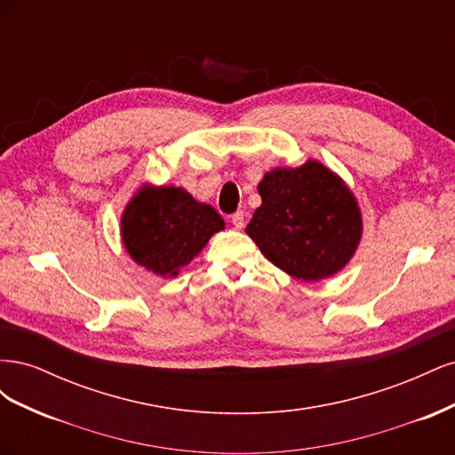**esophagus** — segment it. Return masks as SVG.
Here are the masks:
<instances>
[{
  "mask_svg": "<svg viewBox=\"0 0 455 455\" xmlns=\"http://www.w3.org/2000/svg\"><path fill=\"white\" fill-rule=\"evenodd\" d=\"M231 224L235 229H243L244 228V214L243 212H235L231 216Z\"/></svg>",
  "mask_w": 455,
  "mask_h": 455,
  "instance_id": "esophagus-1",
  "label": "esophagus"
}]
</instances>
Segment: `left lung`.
I'll return each mask as SVG.
<instances>
[{
    "label": "left lung",
    "mask_w": 455,
    "mask_h": 455,
    "mask_svg": "<svg viewBox=\"0 0 455 455\" xmlns=\"http://www.w3.org/2000/svg\"><path fill=\"white\" fill-rule=\"evenodd\" d=\"M258 194L261 204L244 231L271 264L313 283L349 264L363 239V212L338 172L316 159L275 167Z\"/></svg>",
    "instance_id": "8db88e82"
}]
</instances>
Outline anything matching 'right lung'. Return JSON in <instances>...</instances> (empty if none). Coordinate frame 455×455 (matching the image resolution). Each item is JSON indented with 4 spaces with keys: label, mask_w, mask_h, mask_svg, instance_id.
Wrapping results in <instances>:
<instances>
[{
    "label": "right lung",
    "mask_w": 455,
    "mask_h": 455,
    "mask_svg": "<svg viewBox=\"0 0 455 455\" xmlns=\"http://www.w3.org/2000/svg\"><path fill=\"white\" fill-rule=\"evenodd\" d=\"M226 228L212 204L178 186L142 184L121 214V241L129 256L163 279L178 273Z\"/></svg>",
    "instance_id": "right-lung-1"
}]
</instances>
